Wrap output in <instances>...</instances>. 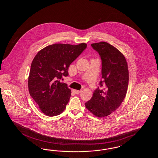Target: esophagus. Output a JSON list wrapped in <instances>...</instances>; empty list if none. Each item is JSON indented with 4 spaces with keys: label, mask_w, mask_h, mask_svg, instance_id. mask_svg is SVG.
<instances>
[{
    "label": "esophagus",
    "mask_w": 158,
    "mask_h": 158,
    "mask_svg": "<svg viewBox=\"0 0 158 158\" xmlns=\"http://www.w3.org/2000/svg\"><path fill=\"white\" fill-rule=\"evenodd\" d=\"M73 91V92H74L75 94H80L81 92V90H75V89H74Z\"/></svg>",
    "instance_id": "1"
}]
</instances>
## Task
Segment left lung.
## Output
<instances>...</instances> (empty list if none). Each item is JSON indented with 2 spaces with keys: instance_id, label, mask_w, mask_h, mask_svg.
<instances>
[{
  "instance_id": "8db88e82",
  "label": "left lung",
  "mask_w": 158,
  "mask_h": 158,
  "mask_svg": "<svg viewBox=\"0 0 158 158\" xmlns=\"http://www.w3.org/2000/svg\"><path fill=\"white\" fill-rule=\"evenodd\" d=\"M91 46L101 57L102 80L85 106L96 117H104L114 112L126 95L128 85L127 63L118 50L106 42L94 43Z\"/></svg>"
}]
</instances>
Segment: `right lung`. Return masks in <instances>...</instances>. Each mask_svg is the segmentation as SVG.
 <instances>
[{
    "label": "right lung",
    "mask_w": 158,
    "mask_h": 158,
    "mask_svg": "<svg viewBox=\"0 0 158 158\" xmlns=\"http://www.w3.org/2000/svg\"><path fill=\"white\" fill-rule=\"evenodd\" d=\"M86 47L85 43L54 44L40 50L32 60L28 77L29 92L46 115L56 116L65 110L71 90L60 80L69 75L70 64Z\"/></svg>",
    "instance_id": "1"
}]
</instances>
